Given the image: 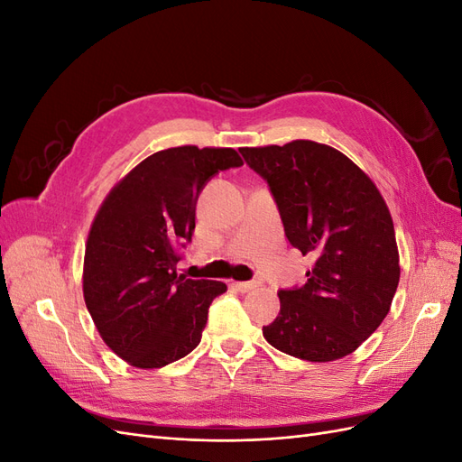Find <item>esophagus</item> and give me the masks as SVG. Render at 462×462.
<instances>
[{
  "mask_svg": "<svg viewBox=\"0 0 462 462\" xmlns=\"http://www.w3.org/2000/svg\"><path fill=\"white\" fill-rule=\"evenodd\" d=\"M233 287H235L236 291H241V292H248V291H253V289L260 287V282H235Z\"/></svg>",
  "mask_w": 462,
  "mask_h": 462,
  "instance_id": "34e87169",
  "label": "esophagus"
}]
</instances>
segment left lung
I'll list each match as a JSON object with an SVG mask.
<instances>
[{
    "label": "left lung",
    "mask_w": 462,
    "mask_h": 462,
    "mask_svg": "<svg viewBox=\"0 0 462 462\" xmlns=\"http://www.w3.org/2000/svg\"><path fill=\"white\" fill-rule=\"evenodd\" d=\"M241 153L268 180L289 243L316 258L309 282L277 292L282 309L262 328L265 341L309 362L355 353L387 316L401 277L382 192L328 144L292 141Z\"/></svg>",
    "instance_id": "8db88e82"
}]
</instances>
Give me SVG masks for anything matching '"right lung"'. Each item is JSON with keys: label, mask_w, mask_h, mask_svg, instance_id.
I'll return each instance as SVG.
<instances>
[{"label": "right lung", "mask_w": 462, "mask_h": 462, "mask_svg": "<svg viewBox=\"0 0 462 462\" xmlns=\"http://www.w3.org/2000/svg\"><path fill=\"white\" fill-rule=\"evenodd\" d=\"M243 165L233 148L177 146L152 153L109 190L90 226L82 292L104 343L127 365L162 368L202 339L223 282L177 275L197 200L217 171Z\"/></svg>", "instance_id": "obj_1"}]
</instances>
